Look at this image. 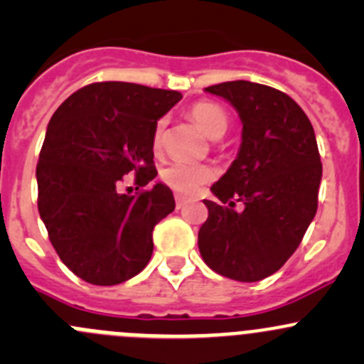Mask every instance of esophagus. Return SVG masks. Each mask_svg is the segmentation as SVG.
<instances>
[{
  "label": "esophagus",
  "instance_id": "34e87169",
  "mask_svg": "<svg viewBox=\"0 0 364 364\" xmlns=\"http://www.w3.org/2000/svg\"><path fill=\"white\" fill-rule=\"evenodd\" d=\"M188 203V200H186V197H183V196H176V208L178 209H183L185 208V204Z\"/></svg>",
  "mask_w": 364,
  "mask_h": 364
}]
</instances>
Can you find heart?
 Instances as JSON below:
<instances>
[{
    "instance_id": "b5f03b06",
    "label": "heart",
    "mask_w": 364,
    "mask_h": 364,
    "mask_svg": "<svg viewBox=\"0 0 364 364\" xmlns=\"http://www.w3.org/2000/svg\"><path fill=\"white\" fill-rule=\"evenodd\" d=\"M190 116L192 119L203 128V132L209 139H220L225 134L229 127V114L222 105L215 102H196L190 107ZM165 123L167 121L161 117L155 123L151 135V144L155 149H160L164 144L165 137ZM216 178V168L205 164H185V161H174L168 167L160 172V179L164 185L174 192L183 193V196H192L205 183L213 181Z\"/></svg>"
}]
</instances>
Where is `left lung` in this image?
Returning <instances> with one entry per match:
<instances>
[{
  "label": "left lung",
  "mask_w": 364,
  "mask_h": 364,
  "mask_svg": "<svg viewBox=\"0 0 364 364\" xmlns=\"http://www.w3.org/2000/svg\"><path fill=\"white\" fill-rule=\"evenodd\" d=\"M205 91L240 112L243 141L211 186L220 203L204 200L209 215L199 250L215 273L259 282L287 262L317 213L322 164L315 132L303 109L274 87L230 80ZM237 202L241 212L233 209Z\"/></svg>",
  "instance_id": "left-lung-1"
}]
</instances>
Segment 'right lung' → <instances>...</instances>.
I'll return each mask as SVG.
<instances>
[{
    "label": "right lung",
    "instance_id": "add662e5",
    "mask_svg": "<svg viewBox=\"0 0 364 364\" xmlns=\"http://www.w3.org/2000/svg\"><path fill=\"white\" fill-rule=\"evenodd\" d=\"M181 93L134 82H93L58 107L36 165L38 211L70 271L93 285H117L148 266L153 229L174 211L168 186L135 196L119 192L134 172L146 186L156 178L155 123Z\"/></svg>",
    "mask_w": 364,
    "mask_h": 364
}]
</instances>
